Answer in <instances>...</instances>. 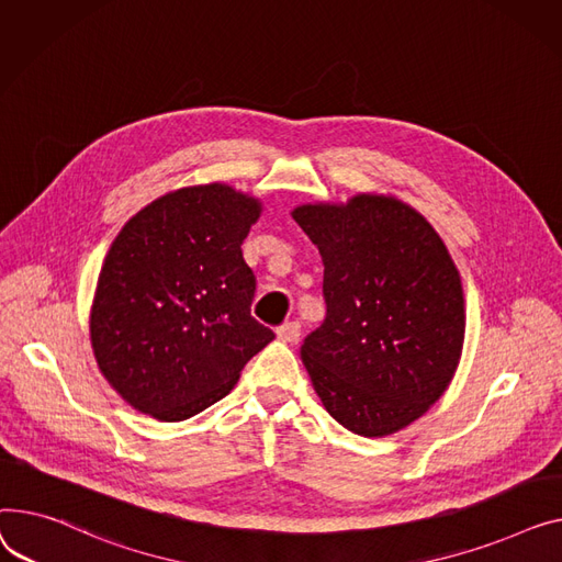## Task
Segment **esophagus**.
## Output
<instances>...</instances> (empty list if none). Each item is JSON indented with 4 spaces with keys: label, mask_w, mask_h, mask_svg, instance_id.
<instances>
[{
    "label": "esophagus",
    "mask_w": 562,
    "mask_h": 562,
    "mask_svg": "<svg viewBox=\"0 0 562 562\" xmlns=\"http://www.w3.org/2000/svg\"><path fill=\"white\" fill-rule=\"evenodd\" d=\"M300 336H302L300 322H285V324H281V326L277 328V338H279L281 342L292 345V342L300 340Z\"/></svg>",
    "instance_id": "obj_1"
}]
</instances>
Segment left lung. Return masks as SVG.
Instances as JSON below:
<instances>
[{
    "mask_svg": "<svg viewBox=\"0 0 562 562\" xmlns=\"http://www.w3.org/2000/svg\"><path fill=\"white\" fill-rule=\"evenodd\" d=\"M292 220L324 266L326 317L302 345L322 406L362 438L402 431L442 397L463 353V283L442 238L376 192L302 204Z\"/></svg>",
    "mask_w": 562,
    "mask_h": 562,
    "instance_id": "left-lung-1",
    "label": "left lung"
}]
</instances>
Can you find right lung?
<instances>
[{
  "label": "right lung",
  "instance_id": "right-lung-1",
  "mask_svg": "<svg viewBox=\"0 0 562 562\" xmlns=\"http://www.w3.org/2000/svg\"><path fill=\"white\" fill-rule=\"evenodd\" d=\"M262 204L226 183L158 196L113 240L90 308L99 372L160 422L220 402L274 340L251 317L256 279L243 240Z\"/></svg>",
  "mask_w": 562,
  "mask_h": 562
}]
</instances>
